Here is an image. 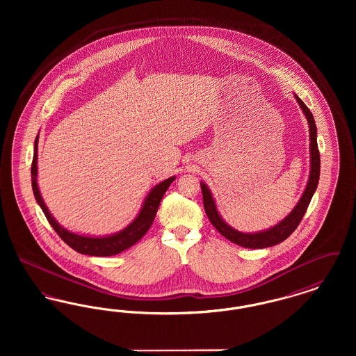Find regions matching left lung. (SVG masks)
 Returning <instances> with one entry per match:
<instances>
[{
    "label": "left lung",
    "instance_id": "8db88e82",
    "mask_svg": "<svg viewBox=\"0 0 356 356\" xmlns=\"http://www.w3.org/2000/svg\"><path fill=\"white\" fill-rule=\"evenodd\" d=\"M296 102H299L303 113L305 115V119L308 121L309 125V152H311V170H309V179L308 184L305 186V191L303 192V196L300 197L299 203L291 211L286 219L276 224L267 231H261L257 234H243L229 227L225 221L222 220L216 209L215 200L211 195V191L204 183H200L202 186V192H203L204 209L208 216L209 221L213 224V227L220 232L222 236L228 238L229 241L235 243L237 245H241L244 248H267L276 245L282 241H284L300 224V221L305 216V211L309 205V202L318 188L319 183V175H321V153L318 148V141H316V124L311 111L307 108L305 102H302L296 95H295Z\"/></svg>",
    "mask_w": 356,
    "mask_h": 356
}]
</instances>
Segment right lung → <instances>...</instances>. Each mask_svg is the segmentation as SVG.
I'll use <instances>...</instances> for the list:
<instances>
[{
  "mask_svg": "<svg viewBox=\"0 0 356 356\" xmlns=\"http://www.w3.org/2000/svg\"><path fill=\"white\" fill-rule=\"evenodd\" d=\"M37 147H38V136L34 140V154L32 161V188H33L34 197L38 205L41 207L42 212L45 213L47 219L49 221L53 229L57 232V235L61 237L70 248L83 254L89 256H113L125 251L127 248L132 247L141 237L144 236L148 229L151 228L156 212L159 209L160 202L167 192L170 183L175 180V176L161 181L160 184L153 188L147 196L145 202L143 204V208L140 213L137 215L135 220L132 221L127 228L120 231L119 234L105 237H89L77 235L73 232H69L68 229L63 228L57 221L53 219L51 212L48 211L47 205L44 203L38 186H37Z\"/></svg>",
  "mask_w": 356,
  "mask_h": 356,
  "instance_id": "obj_1",
  "label": "right lung"
}]
</instances>
